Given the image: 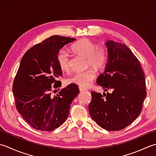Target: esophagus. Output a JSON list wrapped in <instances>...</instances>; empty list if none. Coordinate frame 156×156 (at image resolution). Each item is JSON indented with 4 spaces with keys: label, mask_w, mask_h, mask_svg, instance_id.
Segmentation results:
<instances>
[{
    "label": "esophagus",
    "mask_w": 156,
    "mask_h": 156,
    "mask_svg": "<svg viewBox=\"0 0 156 156\" xmlns=\"http://www.w3.org/2000/svg\"><path fill=\"white\" fill-rule=\"evenodd\" d=\"M79 89L80 91H86L87 90H86V89H84L83 87H79Z\"/></svg>",
    "instance_id": "esophagus-1"
}]
</instances>
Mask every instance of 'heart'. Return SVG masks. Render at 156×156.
I'll list each match as a JSON object with an SVG mask.
<instances>
[{
    "label": "heart",
    "mask_w": 156,
    "mask_h": 156,
    "mask_svg": "<svg viewBox=\"0 0 156 156\" xmlns=\"http://www.w3.org/2000/svg\"><path fill=\"white\" fill-rule=\"evenodd\" d=\"M72 50L77 53L87 58V66H91L96 70L102 69L106 62L107 52L103 47L97 46L96 44L88 39H81L73 44ZM60 69L68 71L70 69V55L65 49L60 50L56 56ZM96 77L93 69H88L83 72L76 73L70 77L68 81L70 83H74L81 87H87L90 85Z\"/></svg>",
    "instance_id": "1"
}]
</instances>
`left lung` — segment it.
I'll return each mask as SVG.
<instances>
[{
  "label": "left lung",
  "instance_id": "left-lung-1",
  "mask_svg": "<svg viewBox=\"0 0 156 156\" xmlns=\"http://www.w3.org/2000/svg\"><path fill=\"white\" fill-rule=\"evenodd\" d=\"M108 60L97 84L107 93L91 91V119L107 131H120L137 118L147 96L145 75L139 60L125 44L105 43Z\"/></svg>",
  "mask_w": 156,
  "mask_h": 156
}]
</instances>
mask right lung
Masks as SVG:
<instances>
[{
    "label": "right lung",
    "instance_id": "obj_1",
    "mask_svg": "<svg viewBox=\"0 0 156 156\" xmlns=\"http://www.w3.org/2000/svg\"><path fill=\"white\" fill-rule=\"evenodd\" d=\"M75 38L53 36L31 47L25 53L12 85L16 108L33 128L51 131L62 125L69 114L73 100L79 92L71 83L56 96L52 91L61 86L62 75L56 56Z\"/></svg>",
    "mask_w": 156,
    "mask_h": 156
}]
</instances>
